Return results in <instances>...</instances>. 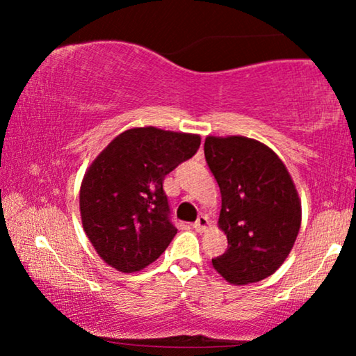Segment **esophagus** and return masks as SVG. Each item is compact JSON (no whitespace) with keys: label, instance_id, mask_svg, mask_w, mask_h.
<instances>
[{"label":"esophagus","instance_id":"1","mask_svg":"<svg viewBox=\"0 0 356 356\" xmlns=\"http://www.w3.org/2000/svg\"><path fill=\"white\" fill-rule=\"evenodd\" d=\"M193 227L196 228V232H204L209 227V218L206 216H199L197 220L193 223Z\"/></svg>","mask_w":356,"mask_h":356}]
</instances>
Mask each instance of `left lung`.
I'll return each mask as SVG.
<instances>
[{"label":"left lung","instance_id":"left-lung-1","mask_svg":"<svg viewBox=\"0 0 356 356\" xmlns=\"http://www.w3.org/2000/svg\"><path fill=\"white\" fill-rule=\"evenodd\" d=\"M204 155L220 188L218 228L228 240L213 269L233 285L266 279L284 264L300 232L293 179L274 150L245 136H207Z\"/></svg>","mask_w":356,"mask_h":356}]
</instances>
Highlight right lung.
<instances>
[{
	"instance_id": "add662e5",
	"label": "right lung",
	"mask_w": 356,
	"mask_h": 356,
	"mask_svg": "<svg viewBox=\"0 0 356 356\" xmlns=\"http://www.w3.org/2000/svg\"><path fill=\"white\" fill-rule=\"evenodd\" d=\"M201 136L133 128L116 136L84 175L82 227L97 254L131 274L154 262L177 235L163 179L191 159Z\"/></svg>"
}]
</instances>
